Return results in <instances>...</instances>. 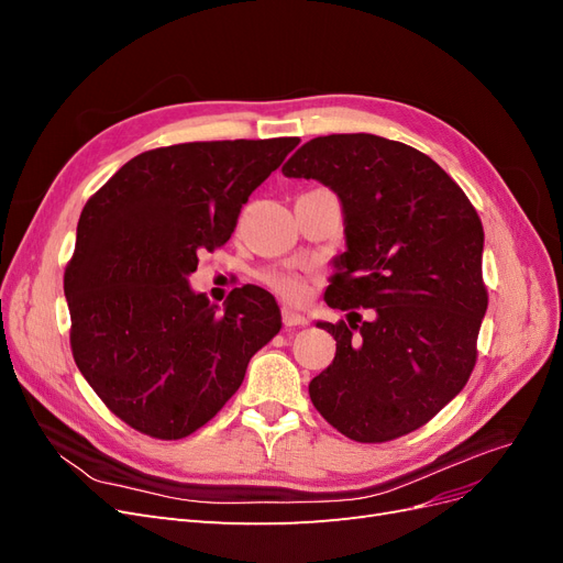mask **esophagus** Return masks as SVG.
<instances>
[{
	"mask_svg": "<svg viewBox=\"0 0 563 563\" xmlns=\"http://www.w3.org/2000/svg\"><path fill=\"white\" fill-rule=\"evenodd\" d=\"M282 319H284V327H305V323H308V317L291 310L288 305H284L282 308Z\"/></svg>",
	"mask_w": 563,
	"mask_h": 563,
	"instance_id": "34e87169",
	"label": "esophagus"
}]
</instances>
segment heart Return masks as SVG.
Segmentation results:
<instances>
[{"mask_svg":"<svg viewBox=\"0 0 563 563\" xmlns=\"http://www.w3.org/2000/svg\"><path fill=\"white\" fill-rule=\"evenodd\" d=\"M267 284L284 298L300 300L308 296V282H305V277L296 275V272H269Z\"/></svg>","mask_w":563,"mask_h":563,"instance_id":"obj_1","label":"heart"}]
</instances>
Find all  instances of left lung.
<instances>
[{
    "label": "left lung",
    "instance_id": "left-lung-1",
    "mask_svg": "<svg viewBox=\"0 0 563 563\" xmlns=\"http://www.w3.org/2000/svg\"><path fill=\"white\" fill-rule=\"evenodd\" d=\"M282 174L319 180L343 203L345 253L329 308L373 310L368 321H317L335 356L310 383L314 408L362 444L422 428L476 362L488 308L479 216L437 162L373 133L319 135Z\"/></svg>",
    "mask_w": 563,
    "mask_h": 563
}]
</instances>
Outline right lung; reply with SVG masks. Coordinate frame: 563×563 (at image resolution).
Returning a JSON list of instances; mask_svg holds the SVG:
<instances>
[{"instance_id":"1","label":"right lung","mask_w":563,"mask_h":563,"mask_svg":"<svg viewBox=\"0 0 563 563\" xmlns=\"http://www.w3.org/2000/svg\"><path fill=\"white\" fill-rule=\"evenodd\" d=\"M300 141H211L143 152L87 201L65 267L81 376L133 430L183 439L240 389L282 329L275 296L246 284L223 310L187 277L223 246L251 192Z\"/></svg>"}]
</instances>
